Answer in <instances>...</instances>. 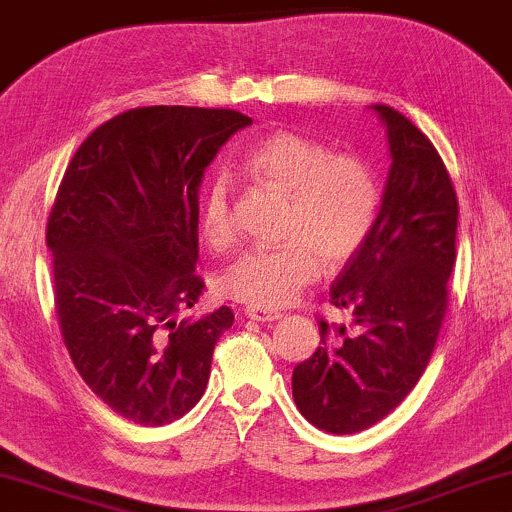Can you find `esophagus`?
<instances>
[{"label": "esophagus", "mask_w": 512, "mask_h": 512, "mask_svg": "<svg viewBox=\"0 0 512 512\" xmlns=\"http://www.w3.org/2000/svg\"><path fill=\"white\" fill-rule=\"evenodd\" d=\"M245 317L255 319V322H276V319H281V312L279 310H269V307L248 305V307H245Z\"/></svg>", "instance_id": "obj_1"}]
</instances>
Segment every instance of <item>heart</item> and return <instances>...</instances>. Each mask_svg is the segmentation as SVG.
Masks as SVG:
<instances>
[{"mask_svg": "<svg viewBox=\"0 0 512 512\" xmlns=\"http://www.w3.org/2000/svg\"><path fill=\"white\" fill-rule=\"evenodd\" d=\"M243 171L262 186L288 193L286 243L252 248L221 274V291L240 303L283 307L319 274V264L348 262L365 245L379 217V183L372 166L353 152H334L322 140L276 131L243 155ZM202 236L226 248L236 236L231 181L209 183L200 209Z\"/></svg>", "mask_w": 512, "mask_h": 512, "instance_id": "1", "label": "heart"}]
</instances>
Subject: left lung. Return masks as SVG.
<instances>
[{
  "label": "left lung",
  "instance_id": "left-lung-1",
  "mask_svg": "<svg viewBox=\"0 0 512 512\" xmlns=\"http://www.w3.org/2000/svg\"><path fill=\"white\" fill-rule=\"evenodd\" d=\"M391 169L377 224L331 286L357 334L319 319V348L293 369V398L310 424L355 434L384 420L415 389L446 317L458 197L436 147L415 123L372 104Z\"/></svg>",
  "mask_w": 512,
  "mask_h": 512
}]
</instances>
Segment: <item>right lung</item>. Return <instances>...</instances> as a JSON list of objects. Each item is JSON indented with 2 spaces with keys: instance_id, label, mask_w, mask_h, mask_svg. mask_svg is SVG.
Listing matches in <instances>:
<instances>
[{
  "instance_id": "right-lung-1",
  "label": "right lung",
  "mask_w": 512,
  "mask_h": 512,
  "mask_svg": "<svg viewBox=\"0 0 512 512\" xmlns=\"http://www.w3.org/2000/svg\"><path fill=\"white\" fill-rule=\"evenodd\" d=\"M250 123L233 109H128L78 147L49 214L54 303L73 365L97 398L143 427L195 408L233 324L229 307L176 315L205 286L195 274L202 176Z\"/></svg>"
}]
</instances>
